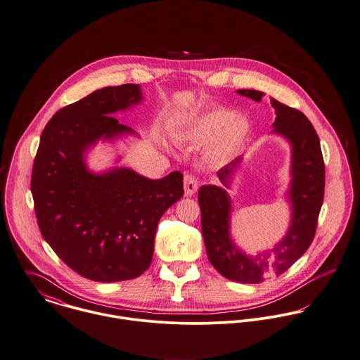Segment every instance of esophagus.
<instances>
[{"instance_id":"34e87169","label":"esophagus","mask_w":360,"mask_h":360,"mask_svg":"<svg viewBox=\"0 0 360 360\" xmlns=\"http://www.w3.org/2000/svg\"><path fill=\"white\" fill-rule=\"evenodd\" d=\"M184 188H185V196H192L198 191V178L192 174H185Z\"/></svg>"}]
</instances>
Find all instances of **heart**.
<instances>
[{"instance_id":"heart-1","label":"heart","mask_w":360,"mask_h":360,"mask_svg":"<svg viewBox=\"0 0 360 360\" xmlns=\"http://www.w3.org/2000/svg\"><path fill=\"white\" fill-rule=\"evenodd\" d=\"M250 122L242 114L214 108L195 117L179 134V139L193 146L209 143L207 157L214 162H225L246 142Z\"/></svg>"}]
</instances>
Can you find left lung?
Segmentation results:
<instances>
[{
	"instance_id": "left-lung-1",
	"label": "left lung",
	"mask_w": 360,
	"mask_h": 360,
	"mask_svg": "<svg viewBox=\"0 0 360 360\" xmlns=\"http://www.w3.org/2000/svg\"><path fill=\"white\" fill-rule=\"evenodd\" d=\"M238 93L255 101L263 97L259 90L240 89ZM270 101L277 114L273 132L283 135L292 147V181L288 191L292 218L284 239L255 257L245 255L229 235L232 207L226 191L217 185H203L198 195L207 257L221 276L242 284H259L266 278L281 276L303 256L313 242L324 199L326 169L316 129L299 110L273 97ZM240 158L231 161L217 172L225 188H229V178Z\"/></svg>"
}]
</instances>
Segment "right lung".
<instances>
[{
	"label": "right lung",
	"mask_w": 360,
	"mask_h": 360,
	"mask_svg": "<svg viewBox=\"0 0 360 360\" xmlns=\"http://www.w3.org/2000/svg\"><path fill=\"white\" fill-rule=\"evenodd\" d=\"M142 100L139 84L108 86L54 114L40 136L32 195L40 232L79 276L117 283L142 276L161 216L184 195V175L148 179L129 168L91 174L84 151L134 131L112 115Z\"/></svg>",
	"instance_id": "1"
}]
</instances>
